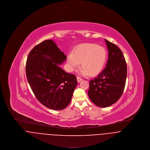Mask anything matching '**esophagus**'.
<instances>
[{"label": "esophagus", "instance_id": "34e87169", "mask_svg": "<svg viewBox=\"0 0 150 150\" xmlns=\"http://www.w3.org/2000/svg\"><path fill=\"white\" fill-rule=\"evenodd\" d=\"M76 79H77L78 82H80L82 80V79L81 78H80L79 76H77V77H76Z\"/></svg>", "mask_w": 150, "mask_h": 150}]
</instances>
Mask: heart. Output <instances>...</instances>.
Segmentation results:
<instances>
[{"mask_svg": "<svg viewBox=\"0 0 150 150\" xmlns=\"http://www.w3.org/2000/svg\"><path fill=\"white\" fill-rule=\"evenodd\" d=\"M107 57L106 50L94 43H86L78 46L72 53L68 54L67 62L69 71H74L80 65L81 73L91 76L100 74L103 69Z\"/></svg>", "mask_w": 150, "mask_h": 150, "instance_id": "1", "label": "heart"}]
</instances>
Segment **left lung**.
Here are the masks:
<instances>
[{"label":"left lung","instance_id":"8db88e82","mask_svg":"<svg viewBox=\"0 0 150 150\" xmlns=\"http://www.w3.org/2000/svg\"><path fill=\"white\" fill-rule=\"evenodd\" d=\"M108 50V59L105 69L89 81L88 96L100 107H107L115 103L125 89L127 65L124 56L115 44L104 39Z\"/></svg>","mask_w":150,"mask_h":150}]
</instances>
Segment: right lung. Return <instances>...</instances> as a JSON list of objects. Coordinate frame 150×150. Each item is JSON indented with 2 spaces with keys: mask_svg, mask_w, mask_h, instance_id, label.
Instances as JSON below:
<instances>
[{
  "mask_svg": "<svg viewBox=\"0 0 150 150\" xmlns=\"http://www.w3.org/2000/svg\"><path fill=\"white\" fill-rule=\"evenodd\" d=\"M67 59L57 45L46 40L30 51L26 62V75L35 97L46 107L64 109L69 104L78 84L76 76L60 68Z\"/></svg>",
  "mask_w": 150,
  "mask_h": 150,
  "instance_id": "1",
  "label": "right lung"
}]
</instances>
